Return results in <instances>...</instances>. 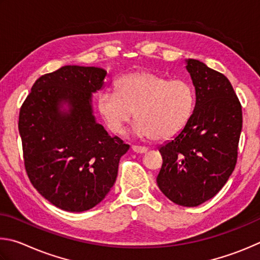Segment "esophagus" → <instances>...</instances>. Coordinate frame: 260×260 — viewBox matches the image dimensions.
Wrapping results in <instances>:
<instances>
[{"label":"esophagus","instance_id":"obj_1","mask_svg":"<svg viewBox=\"0 0 260 260\" xmlns=\"http://www.w3.org/2000/svg\"><path fill=\"white\" fill-rule=\"evenodd\" d=\"M133 151L136 152V153H139V154H143V153H146L148 149L147 147H144V146H136V145H134L133 146Z\"/></svg>","mask_w":260,"mask_h":260}]
</instances>
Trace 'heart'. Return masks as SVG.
I'll return each mask as SVG.
<instances>
[{
	"label": "heart",
	"mask_w": 260,
	"mask_h": 260,
	"mask_svg": "<svg viewBox=\"0 0 260 260\" xmlns=\"http://www.w3.org/2000/svg\"><path fill=\"white\" fill-rule=\"evenodd\" d=\"M115 89L116 92L100 93L97 107L108 129L116 135L123 133L135 113L136 136L170 139L184 129L194 111V90L184 80L131 73L116 81Z\"/></svg>",
	"instance_id": "heart-1"
}]
</instances>
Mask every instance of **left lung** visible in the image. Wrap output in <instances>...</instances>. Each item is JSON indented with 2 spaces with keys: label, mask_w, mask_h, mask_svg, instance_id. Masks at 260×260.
I'll use <instances>...</instances> for the list:
<instances>
[{
  "label": "left lung",
  "mask_w": 260,
  "mask_h": 260,
  "mask_svg": "<svg viewBox=\"0 0 260 260\" xmlns=\"http://www.w3.org/2000/svg\"><path fill=\"white\" fill-rule=\"evenodd\" d=\"M195 88V107L186 126L158 148L157 186L183 207L212 199L229 180L238 160L242 107L229 79L197 59L186 60Z\"/></svg>",
  "instance_id": "1"
}]
</instances>
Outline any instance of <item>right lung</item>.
I'll list each match as a JSON object with an SVG mask.
<instances>
[{"instance_id":"right-lung-1","label":"right lung","mask_w":260,"mask_h":260,"mask_svg":"<svg viewBox=\"0 0 260 260\" xmlns=\"http://www.w3.org/2000/svg\"><path fill=\"white\" fill-rule=\"evenodd\" d=\"M106 75L99 67L63 66L36 80L20 108L27 176L44 199L65 211H86L102 202L130 147L95 122L92 93Z\"/></svg>"}]
</instances>
